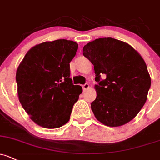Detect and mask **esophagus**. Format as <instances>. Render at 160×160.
Masks as SVG:
<instances>
[{
  "instance_id": "obj_1",
  "label": "esophagus",
  "mask_w": 160,
  "mask_h": 160,
  "mask_svg": "<svg viewBox=\"0 0 160 160\" xmlns=\"http://www.w3.org/2000/svg\"><path fill=\"white\" fill-rule=\"evenodd\" d=\"M82 87H83V90H87L89 87H90V85H89V83H85V84H83Z\"/></svg>"
}]
</instances>
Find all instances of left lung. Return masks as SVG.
Segmentation results:
<instances>
[{"label": "left lung", "mask_w": 160, "mask_h": 160, "mask_svg": "<svg viewBox=\"0 0 160 160\" xmlns=\"http://www.w3.org/2000/svg\"><path fill=\"white\" fill-rule=\"evenodd\" d=\"M83 53L93 64L98 83L91 103L97 120L111 127L129 122L145 104L151 86L144 60L128 43L111 38L90 42ZM101 75L105 80H100Z\"/></svg>", "instance_id": "8db88e82"}]
</instances>
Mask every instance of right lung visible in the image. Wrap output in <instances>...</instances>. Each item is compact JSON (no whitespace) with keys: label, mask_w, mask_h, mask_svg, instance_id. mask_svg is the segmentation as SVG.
<instances>
[{"label":"right lung","mask_w":160,"mask_h":160,"mask_svg":"<svg viewBox=\"0 0 160 160\" xmlns=\"http://www.w3.org/2000/svg\"><path fill=\"white\" fill-rule=\"evenodd\" d=\"M77 49L78 44L72 40L43 42L28 50L18 67L20 102L30 118L43 128L66 124L83 92L70 77V62Z\"/></svg>","instance_id":"obj_1"}]
</instances>
